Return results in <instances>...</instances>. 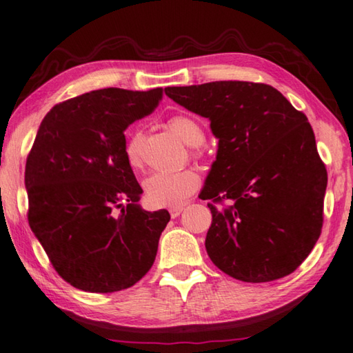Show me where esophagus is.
Wrapping results in <instances>:
<instances>
[{"mask_svg":"<svg viewBox=\"0 0 353 353\" xmlns=\"http://www.w3.org/2000/svg\"><path fill=\"white\" fill-rule=\"evenodd\" d=\"M183 209H184V206H173V208H170V209H169L170 217H172V219H176L178 215H180V214L183 212Z\"/></svg>","mask_w":353,"mask_h":353,"instance_id":"esophagus-1","label":"esophagus"}]
</instances>
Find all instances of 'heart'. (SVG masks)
<instances>
[{
	"instance_id": "obj_1",
	"label": "heart",
	"mask_w": 353,
	"mask_h": 353,
	"mask_svg": "<svg viewBox=\"0 0 353 353\" xmlns=\"http://www.w3.org/2000/svg\"><path fill=\"white\" fill-rule=\"evenodd\" d=\"M169 127L184 144L199 147L205 141V132L196 121L188 116H175L169 121ZM125 159L132 167L142 163V134L134 133L125 145ZM199 175L192 170L157 172L144 180V196L152 208L180 206L190 194L199 188Z\"/></svg>"
}]
</instances>
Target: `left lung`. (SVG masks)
Segmentation results:
<instances>
[{"instance_id":"left-lung-1","label":"left lung","mask_w":353,"mask_h":353,"mask_svg":"<svg viewBox=\"0 0 353 353\" xmlns=\"http://www.w3.org/2000/svg\"><path fill=\"white\" fill-rule=\"evenodd\" d=\"M173 102L208 117L219 139L201 200L212 223L206 251L243 282L281 279L299 267L323 228L327 170L307 116L265 83L167 86Z\"/></svg>"}]
</instances>
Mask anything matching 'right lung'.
<instances>
[{
  "mask_svg": "<svg viewBox=\"0 0 353 353\" xmlns=\"http://www.w3.org/2000/svg\"><path fill=\"white\" fill-rule=\"evenodd\" d=\"M161 97L163 88L90 91L52 107L37 132L24 170L29 226L55 271L83 292L132 287L157 257L170 214L141 208L123 132Z\"/></svg>",
  "mask_w": 353,
  "mask_h": 353,
  "instance_id": "add662e5",
  "label": "right lung"
}]
</instances>
